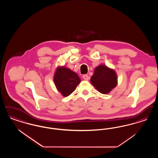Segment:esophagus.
Listing matches in <instances>:
<instances>
[{"instance_id": "esophagus-1", "label": "esophagus", "mask_w": 158, "mask_h": 158, "mask_svg": "<svg viewBox=\"0 0 158 158\" xmlns=\"http://www.w3.org/2000/svg\"><path fill=\"white\" fill-rule=\"evenodd\" d=\"M83 79L85 81H88L89 79V76L88 75H83L82 76Z\"/></svg>"}]
</instances>
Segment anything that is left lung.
Here are the masks:
<instances>
[{
  "instance_id": "left-lung-1",
  "label": "left lung",
  "mask_w": 158,
  "mask_h": 158,
  "mask_svg": "<svg viewBox=\"0 0 158 158\" xmlns=\"http://www.w3.org/2000/svg\"><path fill=\"white\" fill-rule=\"evenodd\" d=\"M90 82L99 92L106 94L116 86L117 78L114 70L100 65L95 68Z\"/></svg>"
}]
</instances>
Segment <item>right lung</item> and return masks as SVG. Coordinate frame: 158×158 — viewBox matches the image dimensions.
Masks as SVG:
<instances>
[{
	"label": "right lung",
	"mask_w": 158,
	"mask_h": 158,
	"mask_svg": "<svg viewBox=\"0 0 158 158\" xmlns=\"http://www.w3.org/2000/svg\"><path fill=\"white\" fill-rule=\"evenodd\" d=\"M54 82L57 89L64 97H68L75 90L81 82L78 75L69 69L57 68L54 77Z\"/></svg>",
	"instance_id": "add662e5"
}]
</instances>
